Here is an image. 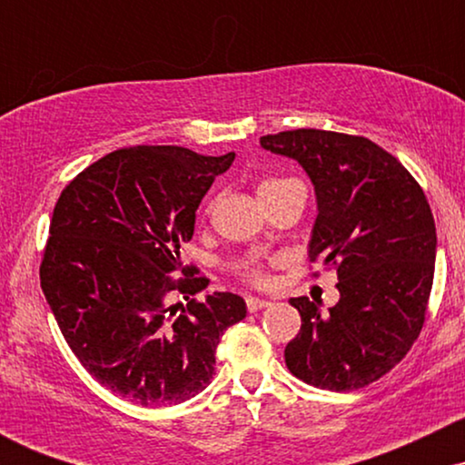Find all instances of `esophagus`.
Segmentation results:
<instances>
[{
	"mask_svg": "<svg viewBox=\"0 0 465 465\" xmlns=\"http://www.w3.org/2000/svg\"><path fill=\"white\" fill-rule=\"evenodd\" d=\"M271 302L269 300H258V297H249L247 300V308L249 312H258V311H264V308H269Z\"/></svg>",
	"mask_w": 465,
	"mask_h": 465,
	"instance_id": "1",
	"label": "esophagus"
}]
</instances>
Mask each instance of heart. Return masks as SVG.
Returning <instances> with one entry per match:
<instances>
[{
  "label": "heart",
  "mask_w": 465,
  "mask_h": 465,
  "mask_svg": "<svg viewBox=\"0 0 465 465\" xmlns=\"http://www.w3.org/2000/svg\"><path fill=\"white\" fill-rule=\"evenodd\" d=\"M271 183H275V181H264V183L260 185V188H264V185H271ZM244 273H247V277H251V280H260V269H258V264H247V269H244Z\"/></svg>",
  "instance_id": "b5f03b06"
}]
</instances>
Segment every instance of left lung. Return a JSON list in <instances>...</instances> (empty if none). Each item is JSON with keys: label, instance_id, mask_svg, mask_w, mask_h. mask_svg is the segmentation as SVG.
<instances>
[{"label": "left lung", "instance_id": "left-lung-1", "mask_svg": "<svg viewBox=\"0 0 465 465\" xmlns=\"http://www.w3.org/2000/svg\"><path fill=\"white\" fill-rule=\"evenodd\" d=\"M311 179L317 218L308 258L334 264L339 302L292 297L302 330L286 345L292 376L328 391L361 389L418 339L433 288L437 233L429 201L393 154L367 137L297 129L260 137Z\"/></svg>", "mask_w": 465, "mask_h": 465}]
</instances>
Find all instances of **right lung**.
Instances as JSON below:
<instances>
[{"instance_id": "add662e5", "label": "right lung", "mask_w": 465, "mask_h": 465, "mask_svg": "<svg viewBox=\"0 0 465 465\" xmlns=\"http://www.w3.org/2000/svg\"><path fill=\"white\" fill-rule=\"evenodd\" d=\"M236 153L181 146L104 154L63 190L52 216L41 288L76 359L100 385L142 407L179 404L212 382L216 345L247 317L233 292L188 275L181 244L196 210Z\"/></svg>"}]
</instances>
